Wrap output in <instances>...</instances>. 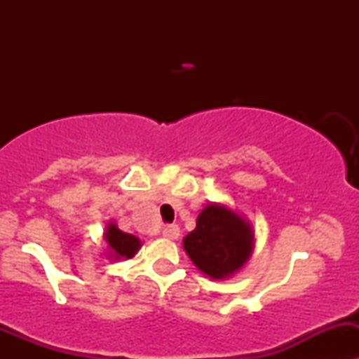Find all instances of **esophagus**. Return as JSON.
<instances>
[{
	"label": "esophagus",
	"instance_id": "esophagus-1",
	"mask_svg": "<svg viewBox=\"0 0 359 359\" xmlns=\"http://www.w3.org/2000/svg\"><path fill=\"white\" fill-rule=\"evenodd\" d=\"M163 236L168 238V240H177L180 236V229L179 226L172 224V226H165L163 227Z\"/></svg>",
	"mask_w": 359,
	"mask_h": 359
}]
</instances>
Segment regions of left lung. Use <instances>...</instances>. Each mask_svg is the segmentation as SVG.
Segmentation results:
<instances>
[{
  "label": "left lung",
  "mask_w": 359,
  "mask_h": 359,
  "mask_svg": "<svg viewBox=\"0 0 359 359\" xmlns=\"http://www.w3.org/2000/svg\"><path fill=\"white\" fill-rule=\"evenodd\" d=\"M252 227L233 210L208 205L198 215L196 229L184 238L194 266L213 280L236 273L252 253Z\"/></svg>",
  "instance_id": "left-lung-1"
}]
</instances>
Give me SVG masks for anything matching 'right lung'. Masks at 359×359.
<instances>
[{
    "instance_id": "add662e5",
    "label": "right lung",
    "mask_w": 359,
    "mask_h": 359,
    "mask_svg": "<svg viewBox=\"0 0 359 359\" xmlns=\"http://www.w3.org/2000/svg\"><path fill=\"white\" fill-rule=\"evenodd\" d=\"M106 241L107 245H109L111 255L114 257V259H130V257L135 255L137 250L140 248L139 238H135L133 234L119 231L116 224H109V226H107Z\"/></svg>"
}]
</instances>
